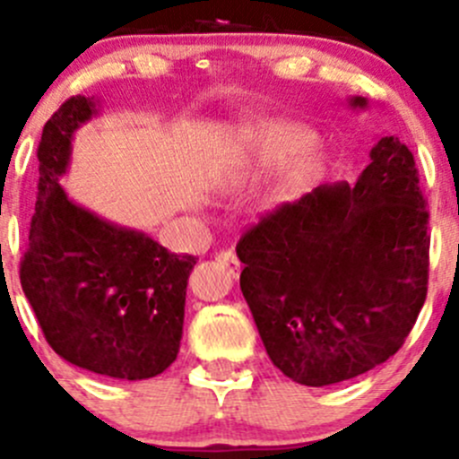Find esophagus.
<instances>
[{"label":"esophagus","instance_id":"obj_1","mask_svg":"<svg viewBox=\"0 0 459 459\" xmlns=\"http://www.w3.org/2000/svg\"><path fill=\"white\" fill-rule=\"evenodd\" d=\"M215 259H217V264H221V266H224L233 277L239 273V259H238V255H235V251H230V248L229 251L217 253Z\"/></svg>","mask_w":459,"mask_h":459}]
</instances>
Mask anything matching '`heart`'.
Here are the masks:
<instances>
[{"label":"heart","instance_id":"obj_1","mask_svg":"<svg viewBox=\"0 0 459 459\" xmlns=\"http://www.w3.org/2000/svg\"><path fill=\"white\" fill-rule=\"evenodd\" d=\"M308 140L307 133L290 124L268 122L251 135V152L259 164H275L298 152Z\"/></svg>","mask_w":459,"mask_h":459}]
</instances>
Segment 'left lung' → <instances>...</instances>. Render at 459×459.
<instances>
[{
	"mask_svg": "<svg viewBox=\"0 0 459 459\" xmlns=\"http://www.w3.org/2000/svg\"><path fill=\"white\" fill-rule=\"evenodd\" d=\"M429 247L427 200L400 137L375 143L355 186H317L259 217L238 242L239 286L271 362L304 386L386 362L427 299Z\"/></svg>",
	"mask_w": 459,
	"mask_h": 459,
	"instance_id": "obj_1",
	"label": "left lung"
}]
</instances>
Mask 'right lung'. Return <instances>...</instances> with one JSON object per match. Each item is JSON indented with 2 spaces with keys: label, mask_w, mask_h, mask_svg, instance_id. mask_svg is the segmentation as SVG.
Returning <instances> with one entry per match:
<instances>
[{
  "label": "right lung",
  "mask_w": 459,
  "mask_h": 459,
  "mask_svg": "<svg viewBox=\"0 0 459 459\" xmlns=\"http://www.w3.org/2000/svg\"><path fill=\"white\" fill-rule=\"evenodd\" d=\"M95 101L73 95L46 122L39 182L20 280L46 342L75 367L117 379L155 377L175 362L195 257L108 224L66 197L73 133Z\"/></svg>",
  "instance_id": "obj_1"
}]
</instances>
